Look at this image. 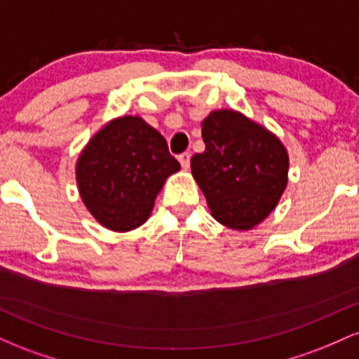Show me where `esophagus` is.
I'll return each mask as SVG.
<instances>
[{"label":"esophagus","instance_id":"esophagus-1","mask_svg":"<svg viewBox=\"0 0 359 359\" xmlns=\"http://www.w3.org/2000/svg\"><path fill=\"white\" fill-rule=\"evenodd\" d=\"M179 162H180V165H182L184 170H187V168L191 167V155L189 154L179 155Z\"/></svg>","mask_w":359,"mask_h":359}]
</instances>
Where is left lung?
I'll list each match as a JSON object with an SVG mask.
<instances>
[{
	"label": "left lung",
	"instance_id": "left-lung-1",
	"mask_svg": "<svg viewBox=\"0 0 359 359\" xmlns=\"http://www.w3.org/2000/svg\"><path fill=\"white\" fill-rule=\"evenodd\" d=\"M201 126L205 150L192 156L191 170L211 216L229 229H253L287 189L285 145L236 109L211 111Z\"/></svg>",
	"mask_w": 359,
	"mask_h": 359
}]
</instances>
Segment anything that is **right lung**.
<instances>
[{"label": "right lung", "mask_w": 359, "mask_h": 359, "mask_svg": "<svg viewBox=\"0 0 359 359\" xmlns=\"http://www.w3.org/2000/svg\"><path fill=\"white\" fill-rule=\"evenodd\" d=\"M180 163L165 138L142 116L106 123L86 143L76 162L77 191L102 228L128 233L148 221L155 199Z\"/></svg>", "instance_id": "add662e5"}]
</instances>
